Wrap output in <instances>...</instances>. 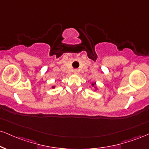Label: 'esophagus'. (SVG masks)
Here are the masks:
<instances>
[{"label":"esophagus","instance_id":"obj_1","mask_svg":"<svg viewBox=\"0 0 149 149\" xmlns=\"http://www.w3.org/2000/svg\"><path fill=\"white\" fill-rule=\"evenodd\" d=\"M78 73H79V71H78V69H74V70H73V73H74V74H78Z\"/></svg>","mask_w":149,"mask_h":149}]
</instances>
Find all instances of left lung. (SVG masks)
Listing matches in <instances>:
<instances>
[{
    "label": "left lung",
    "instance_id": "obj_1",
    "mask_svg": "<svg viewBox=\"0 0 149 149\" xmlns=\"http://www.w3.org/2000/svg\"><path fill=\"white\" fill-rule=\"evenodd\" d=\"M95 84H96V82H95V83H92V86H94Z\"/></svg>",
    "mask_w": 149,
    "mask_h": 149
}]
</instances>
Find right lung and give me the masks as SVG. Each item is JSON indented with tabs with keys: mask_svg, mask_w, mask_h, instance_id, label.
<instances>
[{
	"mask_svg": "<svg viewBox=\"0 0 149 149\" xmlns=\"http://www.w3.org/2000/svg\"><path fill=\"white\" fill-rule=\"evenodd\" d=\"M52 88H55V86H53V87H52Z\"/></svg>",
	"mask_w": 149,
	"mask_h": 149,
	"instance_id": "obj_1",
	"label": "right lung"
}]
</instances>
